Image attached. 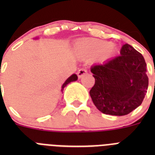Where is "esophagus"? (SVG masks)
I'll return each instance as SVG.
<instances>
[{
	"mask_svg": "<svg viewBox=\"0 0 155 155\" xmlns=\"http://www.w3.org/2000/svg\"><path fill=\"white\" fill-rule=\"evenodd\" d=\"M87 73V71L85 69V68H81V69L79 70L78 71V77L79 78H81L82 76H84V74Z\"/></svg>",
	"mask_w": 155,
	"mask_h": 155,
	"instance_id": "obj_1",
	"label": "esophagus"
}]
</instances>
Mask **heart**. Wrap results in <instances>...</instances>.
<instances>
[{"instance_id":"heart-1","label":"heart","mask_w":155,"mask_h":155,"mask_svg":"<svg viewBox=\"0 0 155 155\" xmlns=\"http://www.w3.org/2000/svg\"><path fill=\"white\" fill-rule=\"evenodd\" d=\"M76 50L79 55L87 58H94L98 56L105 57L113 55L115 47L107 41L94 39H84L76 44Z\"/></svg>"}]
</instances>
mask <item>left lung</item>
I'll use <instances>...</instances> for the list:
<instances>
[{"label": "left lung", "mask_w": 155, "mask_h": 155, "mask_svg": "<svg viewBox=\"0 0 155 155\" xmlns=\"http://www.w3.org/2000/svg\"><path fill=\"white\" fill-rule=\"evenodd\" d=\"M94 84L90 95L104 114L125 116L141 105L148 87L146 62L130 45L122 46L120 55L91 68Z\"/></svg>", "instance_id": "obj_1"}]
</instances>
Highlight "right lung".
<instances>
[{
	"label": "right lung",
	"instance_id": "add662e5",
	"mask_svg": "<svg viewBox=\"0 0 155 155\" xmlns=\"http://www.w3.org/2000/svg\"><path fill=\"white\" fill-rule=\"evenodd\" d=\"M77 79H78V76H77L76 74H72V75H71V76L69 78L67 79V81H66L64 82V84H63V86H62V91H63V89H64V87H65V86L67 85V84H69L70 82H71V81H77Z\"/></svg>",
	"mask_w": 155,
	"mask_h": 155
}]
</instances>
